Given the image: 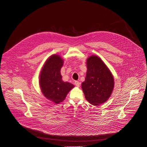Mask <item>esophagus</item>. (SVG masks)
Here are the masks:
<instances>
[{"label": "esophagus", "mask_w": 147, "mask_h": 147, "mask_svg": "<svg viewBox=\"0 0 147 147\" xmlns=\"http://www.w3.org/2000/svg\"><path fill=\"white\" fill-rule=\"evenodd\" d=\"M74 84H75L77 87H79L80 86V83L78 81H76L74 82Z\"/></svg>", "instance_id": "1"}]
</instances>
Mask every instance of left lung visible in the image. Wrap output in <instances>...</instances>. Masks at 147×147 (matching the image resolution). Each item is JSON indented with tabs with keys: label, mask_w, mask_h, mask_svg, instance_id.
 Listing matches in <instances>:
<instances>
[{
	"label": "left lung",
	"mask_w": 147,
	"mask_h": 147,
	"mask_svg": "<svg viewBox=\"0 0 147 147\" xmlns=\"http://www.w3.org/2000/svg\"><path fill=\"white\" fill-rule=\"evenodd\" d=\"M87 71L81 87L86 99L95 106L105 102L114 88L113 76L104 62L92 55L87 60Z\"/></svg>",
	"instance_id": "1"
}]
</instances>
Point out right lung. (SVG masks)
Here are the masks:
<instances>
[{
    "label": "right lung",
    "instance_id": "obj_1",
    "mask_svg": "<svg viewBox=\"0 0 147 147\" xmlns=\"http://www.w3.org/2000/svg\"><path fill=\"white\" fill-rule=\"evenodd\" d=\"M63 60L57 55L50 56L42 69L39 75V86L44 95L58 104L65 100L74 86L62 80L60 70Z\"/></svg>",
    "mask_w": 147,
    "mask_h": 147
}]
</instances>
